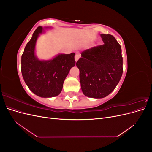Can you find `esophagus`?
<instances>
[{
	"label": "esophagus",
	"mask_w": 152,
	"mask_h": 152,
	"mask_svg": "<svg viewBox=\"0 0 152 152\" xmlns=\"http://www.w3.org/2000/svg\"><path fill=\"white\" fill-rule=\"evenodd\" d=\"M79 58H80V54H76L75 55V60L76 62L78 61V59H79Z\"/></svg>",
	"instance_id": "34e87169"
}]
</instances>
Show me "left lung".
Returning a JSON list of instances; mask_svg holds the SVG:
<instances>
[{
	"label": "left lung",
	"mask_w": 152,
	"mask_h": 152,
	"mask_svg": "<svg viewBox=\"0 0 152 152\" xmlns=\"http://www.w3.org/2000/svg\"><path fill=\"white\" fill-rule=\"evenodd\" d=\"M101 37L104 44L82 51L76 63L82 91L93 98H103L111 93L123 72L121 45L112 35Z\"/></svg>",
	"instance_id": "obj_1"
}]
</instances>
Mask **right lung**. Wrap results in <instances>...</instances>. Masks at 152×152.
<instances>
[{"label": "right lung", "instance_id": "add662e5", "mask_svg": "<svg viewBox=\"0 0 152 152\" xmlns=\"http://www.w3.org/2000/svg\"><path fill=\"white\" fill-rule=\"evenodd\" d=\"M42 32V27L39 26L25 46L21 56V73L35 94L42 98L54 97L61 93L64 80L75 65V53L58 54L48 61L39 60L35 55V46Z\"/></svg>", "mask_w": 152, "mask_h": 152}]
</instances>
